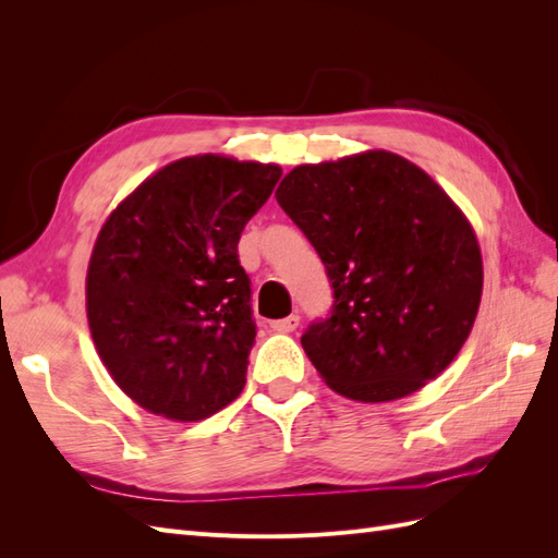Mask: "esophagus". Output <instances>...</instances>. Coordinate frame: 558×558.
I'll return each instance as SVG.
<instances>
[{
	"mask_svg": "<svg viewBox=\"0 0 558 558\" xmlns=\"http://www.w3.org/2000/svg\"><path fill=\"white\" fill-rule=\"evenodd\" d=\"M298 326H300V316L298 314H291V316L279 318V320H272V330H277V332H293Z\"/></svg>",
	"mask_w": 558,
	"mask_h": 558,
	"instance_id": "esophagus-1",
	"label": "esophagus"
}]
</instances>
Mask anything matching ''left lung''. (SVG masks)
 <instances>
[{"mask_svg": "<svg viewBox=\"0 0 558 558\" xmlns=\"http://www.w3.org/2000/svg\"><path fill=\"white\" fill-rule=\"evenodd\" d=\"M332 286V310L300 337L335 393L404 398L456 359L482 300V253L463 211L388 150L300 165L275 193Z\"/></svg>", "mask_w": 558, "mask_h": 558, "instance_id": "obj_1", "label": "left lung"}]
</instances>
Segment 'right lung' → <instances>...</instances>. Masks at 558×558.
Masks as SVG:
<instances>
[{"instance_id":"add662e5","label":"right lung","mask_w":558,"mask_h":558,"mask_svg":"<svg viewBox=\"0 0 558 558\" xmlns=\"http://www.w3.org/2000/svg\"><path fill=\"white\" fill-rule=\"evenodd\" d=\"M279 177V165L181 158L99 230L88 326L109 375L140 408L199 421L242 393L256 320L238 244Z\"/></svg>"}]
</instances>
